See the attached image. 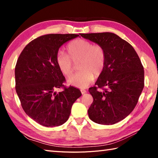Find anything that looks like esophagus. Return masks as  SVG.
<instances>
[{
  "mask_svg": "<svg viewBox=\"0 0 158 158\" xmlns=\"http://www.w3.org/2000/svg\"><path fill=\"white\" fill-rule=\"evenodd\" d=\"M81 92L82 94H85V93H86V90H84V89H81Z\"/></svg>",
  "mask_w": 158,
  "mask_h": 158,
  "instance_id": "obj_1",
  "label": "esophagus"
}]
</instances>
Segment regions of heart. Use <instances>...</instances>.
Returning a JSON list of instances; mask_svg holds the SVG:
<instances>
[{
	"mask_svg": "<svg viewBox=\"0 0 158 158\" xmlns=\"http://www.w3.org/2000/svg\"><path fill=\"white\" fill-rule=\"evenodd\" d=\"M68 55L58 52L56 63L59 70L65 77L71 76L74 64L78 63V73L69 77L68 83L79 89H85L96 77L100 76L105 68L106 52L102 46L93 44L84 39H77L67 46Z\"/></svg>",
	"mask_w": 158,
	"mask_h": 158,
	"instance_id": "obj_1",
	"label": "heart"
}]
</instances>
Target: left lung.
<instances>
[{
    "label": "left lung",
    "instance_id": "obj_1",
    "mask_svg": "<svg viewBox=\"0 0 158 158\" xmlns=\"http://www.w3.org/2000/svg\"><path fill=\"white\" fill-rule=\"evenodd\" d=\"M80 35L102 46L106 52L104 70L96 86L89 89L93 102L88 110L89 116L98 124L116 123L133 111L143 90L144 71L140 58L132 45L114 33Z\"/></svg>",
    "mask_w": 158,
    "mask_h": 158
}]
</instances>
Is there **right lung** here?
Masks as SVG:
<instances>
[{
    "mask_svg": "<svg viewBox=\"0 0 158 158\" xmlns=\"http://www.w3.org/2000/svg\"><path fill=\"white\" fill-rule=\"evenodd\" d=\"M79 36L49 34L33 40L19 56L15 67L16 92L28 116L45 127L59 126L68 121L74 102L81 93L64 87L65 77L56 63L59 48ZM64 87L57 94L55 90Z\"/></svg>",
    "mask_w": 158,
    "mask_h": 158,
    "instance_id": "1",
    "label": "right lung"
}]
</instances>
